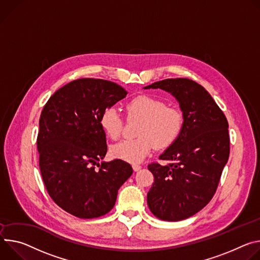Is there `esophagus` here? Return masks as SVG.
Segmentation results:
<instances>
[{
    "label": "esophagus",
    "instance_id": "34e87169",
    "mask_svg": "<svg viewBox=\"0 0 260 260\" xmlns=\"http://www.w3.org/2000/svg\"><path fill=\"white\" fill-rule=\"evenodd\" d=\"M132 168H133L134 171H138V170L141 168V166L138 165V164H133V165H132Z\"/></svg>",
    "mask_w": 260,
    "mask_h": 260
}]
</instances>
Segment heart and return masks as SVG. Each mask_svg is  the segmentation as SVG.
<instances>
[{
  "mask_svg": "<svg viewBox=\"0 0 260 260\" xmlns=\"http://www.w3.org/2000/svg\"><path fill=\"white\" fill-rule=\"evenodd\" d=\"M129 119L140 120L135 139L123 140L111 147L112 157L127 162H139L152 150L164 149L176 140L183 127L182 112L167 107L160 99L140 95L126 104ZM100 126L110 139H118L122 133L123 119L115 107H107L100 114Z\"/></svg>",
  "mask_w": 260,
  "mask_h": 260,
  "instance_id": "b5f03b06",
  "label": "heart"
}]
</instances>
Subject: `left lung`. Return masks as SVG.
<instances>
[{"label":"left lung","mask_w":260,"mask_h":260,"mask_svg":"<svg viewBox=\"0 0 260 260\" xmlns=\"http://www.w3.org/2000/svg\"><path fill=\"white\" fill-rule=\"evenodd\" d=\"M143 89H160L179 102L183 127L159 156L169 164L148 165L154 184L148 192L151 212L164 221L187 219L213 198L229 157L228 123L209 92L188 78H168Z\"/></svg>","instance_id":"left-lung-1"}]
</instances>
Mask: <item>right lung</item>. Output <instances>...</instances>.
<instances>
[{"mask_svg":"<svg viewBox=\"0 0 260 260\" xmlns=\"http://www.w3.org/2000/svg\"><path fill=\"white\" fill-rule=\"evenodd\" d=\"M127 94L114 82L80 78L57 90L41 112L37 137L41 176L54 203L75 217L107 214L132 175L131 165L121 159L98 162L107 152L100 114Z\"/></svg>","mask_w":260,"mask_h":260,"instance_id":"right-lung-1","label":"right lung"}]
</instances>
